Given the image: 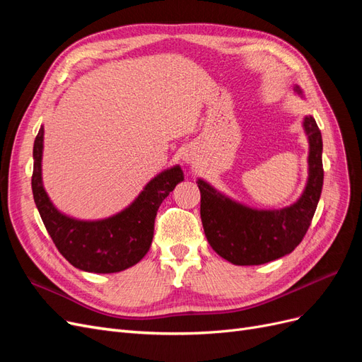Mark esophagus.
Returning a JSON list of instances; mask_svg holds the SVG:
<instances>
[{
    "mask_svg": "<svg viewBox=\"0 0 362 362\" xmlns=\"http://www.w3.org/2000/svg\"><path fill=\"white\" fill-rule=\"evenodd\" d=\"M181 158H182V161H184L185 164H192L193 160H194V154H193L192 151H184Z\"/></svg>",
    "mask_w": 362,
    "mask_h": 362,
    "instance_id": "esophagus-1",
    "label": "esophagus"
}]
</instances>
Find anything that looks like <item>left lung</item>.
<instances>
[{
	"mask_svg": "<svg viewBox=\"0 0 362 362\" xmlns=\"http://www.w3.org/2000/svg\"><path fill=\"white\" fill-rule=\"evenodd\" d=\"M293 90L303 98L298 84ZM308 139V178L298 201L279 210H259L229 198L198 178L201 218L208 243L235 266H258L288 255L308 231L323 187L322 133L315 119L302 120Z\"/></svg>",
	"mask_w": 362,
	"mask_h": 362,
	"instance_id": "8db88e82",
	"label": "left lung"
}]
</instances>
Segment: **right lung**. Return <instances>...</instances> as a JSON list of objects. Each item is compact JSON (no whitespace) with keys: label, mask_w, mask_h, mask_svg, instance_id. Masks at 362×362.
Returning <instances> with one entry per match:
<instances>
[{"label":"right lung","mask_w":362,"mask_h":362,"mask_svg":"<svg viewBox=\"0 0 362 362\" xmlns=\"http://www.w3.org/2000/svg\"><path fill=\"white\" fill-rule=\"evenodd\" d=\"M40 127L33 146L31 189L39 214L60 254L76 269L92 273H116L133 267L144 258L154 237V222L161 202L175 185L184 181L180 164L161 170L122 211L105 218L84 221L62 213L43 187Z\"/></svg>","instance_id":"obj_1"}]
</instances>
